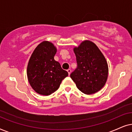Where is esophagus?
Masks as SVG:
<instances>
[{
  "label": "esophagus",
  "instance_id": "1",
  "mask_svg": "<svg viewBox=\"0 0 132 132\" xmlns=\"http://www.w3.org/2000/svg\"><path fill=\"white\" fill-rule=\"evenodd\" d=\"M67 71H68V74H69V75H70V74H71V70L70 69H69L67 70Z\"/></svg>",
  "mask_w": 132,
  "mask_h": 132
}]
</instances>
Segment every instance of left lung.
Wrapping results in <instances>:
<instances>
[{
    "mask_svg": "<svg viewBox=\"0 0 132 132\" xmlns=\"http://www.w3.org/2000/svg\"><path fill=\"white\" fill-rule=\"evenodd\" d=\"M77 68L71 78L77 88L84 94L98 92L108 80V64L104 55L94 42L84 40L73 48Z\"/></svg>",
    "mask_w": 132,
    "mask_h": 132,
    "instance_id": "8db88e82",
    "label": "left lung"
}]
</instances>
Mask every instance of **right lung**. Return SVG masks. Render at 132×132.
<instances>
[{
	"mask_svg": "<svg viewBox=\"0 0 132 132\" xmlns=\"http://www.w3.org/2000/svg\"><path fill=\"white\" fill-rule=\"evenodd\" d=\"M57 48L51 42L43 41L36 47L27 66L28 80L35 92L48 96L59 88L67 71L54 60Z\"/></svg>",
	"mask_w": 132,
	"mask_h": 132,
	"instance_id": "obj_1",
	"label": "right lung"
}]
</instances>
